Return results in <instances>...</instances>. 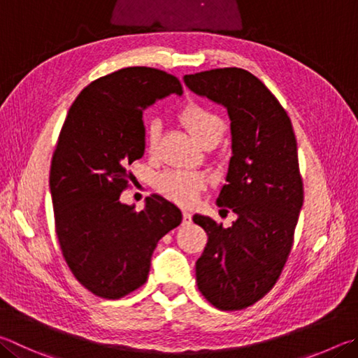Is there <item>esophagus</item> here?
Returning <instances> with one entry per match:
<instances>
[{"instance_id": "esophagus-1", "label": "esophagus", "mask_w": 358, "mask_h": 358, "mask_svg": "<svg viewBox=\"0 0 358 358\" xmlns=\"http://www.w3.org/2000/svg\"><path fill=\"white\" fill-rule=\"evenodd\" d=\"M192 222V214L189 213V211H183V222H181V224H183V225H189Z\"/></svg>"}]
</instances>
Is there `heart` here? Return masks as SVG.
Returning a JSON list of instances; mask_svg holds the SVG:
<instances>
[{"mask_svg":"<svg viewBox=\"0 0 358 358\" xmlns=\"http://www.w3.org/2000/svg\"><path fill=\"white\" fill-rule=\"evenodd\" d=\"M181 120L189 129L191 134L201 145L206 141H220L225 131V123L220 117L200 105L187 106ZM161 136V122L152 120L147 127V147L153 150ZM157 187L167 199L177 201L180 205H192L197 200L200 191L203 189V180L199 175L181 171H169L157 178Z\"/></svg>","mask_w":358,"mask_h":358,"instance_id":"1","label":"heart"}]
</instances>
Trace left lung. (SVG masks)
Masks as SVG:
<instances>
[{
	"mask_svg": "<svg viewBox=\"0 0 358 358\" xmlns=\"http://www.w3.org/2000/svg\"><path fill=\"white\" fill-rule=\"evenodd\" d=\"M183 80L229 114L231 158L217 205L238 216L225 229L194 214L208 235L197 287L214 307L241 310L274 287L291 250L303 203L296 136L287 111L250 71L216 69Z\"/></svg>",
	"mask_w": 358,
	"mask_h": 358,
	"instance_id": "left-lung-1",
	"label": "left lung"
}]
</instances>
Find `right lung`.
Segmentation results:
<instances>
[{"mask_svg": "<svg viewBox=\"0 0 358 358\" xmlns=\"http://www.w3.org/2000/svg\"><path fill=\"white\" fill-rule=\"evenodd\" d=\"M171 94L183 89L166 71H114L76 96L57 139L50 171L56 235L73 275L100 297L120 299L144 285L155 247L183 219L158 194L142 211L120 201L127 166L144 157L142 113Z\"/></svg>", "mask_w": 358, "mask_h": 358, "instance_id": "right-lung-1", "label": "right lung"}]
</instances>
